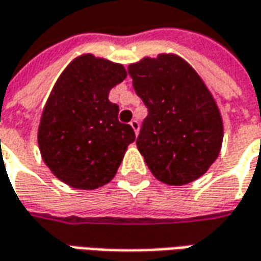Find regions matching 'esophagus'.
Instances as JSON below:
<instances>
[{
    "label": "esophagus",
    "mask_w": 261,
    "mask_h": 261,
    "mask_svg": "<svg viewBox=\"0 0 261 261\" xmlns=\"http://www.w3.org/2000/svg\"><path fill=\"white\" fill-rule=\"evenodd\" d=\"M130 125H131V127H133V130H134V133H136V134H139V130H140L139 121H137V120H131Z\"/></svg>",
    "instance_id": "esophagus-1"
}]
</instances>
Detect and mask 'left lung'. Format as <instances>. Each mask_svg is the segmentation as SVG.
<instances>
[{"mask_svg":"<svg viewBox=\"0 0 261 261\" xmlns=\"http://www.w3.org/2000/svg\"><path fill=\"white\" fill-rule=\"evenodd\" d=\"M136 94L147 107L137 147L153 176L180 186L196 180L220 154L224 127L211 92L176 55L128 66Z\"/></svg>","mask_w":261,"mask_h":261,"instance_id":"left-lung-1","label":"left lung"}]
</instances>
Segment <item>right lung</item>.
<instances>
[{
	"instance_id": "obj_1",
	"label": "right lung",
	"mask_w": 261,
	"mask_h": 261,
	"mask_svg": "<svg viewBox=\"0 0 261 261\" xmlns=\"http://www.w3.org/2000/svg\"><path fill=\"white\" fill-rule=\"evenodd\" d=\"M127 76L122 65L94 55L72 60L55 84L39 125V148L51 173L72 188L96 189L113 179L136 140L118 121L110 91Z\"/></svg>"
}]
</instances>
